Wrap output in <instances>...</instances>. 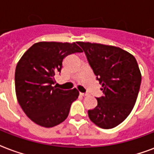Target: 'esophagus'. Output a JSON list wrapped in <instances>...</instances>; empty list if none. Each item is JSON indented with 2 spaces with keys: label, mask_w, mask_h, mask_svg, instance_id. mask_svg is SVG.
Instances as JSON below:
<instances>
[{
  "label": "esophagus",
  "mask_w": 154,
  "mask_h": 154,
  "mask_svg": "<svg viewBox=\"0 0 154 154\" xmlns=\"http://www.w3.org/2000/svg\"><path fill=\"white\" fill-rule=\"evenodd\" d=\"M80 95L82 96V97H85V96L87 95V94H85V93H80Z\"/></svg>",
  "instance_id": "34e87169"
}]
</instances>
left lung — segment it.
<instances>
[{"instance_id":"1","label":"left lung","mask_w":154,"mask_h":154,"mask_svg":"<svg viewBox=\"0 0 154 154\" xmlns=\"http://www.w3.org/2000/svg\"><path fill=\"white\" fill-rule=\"evenodd\" d=\"M89 64L102 85L103 94L98 105L88 111L90 120L99 128H113L131 113L141 82L137 60L114 46L78 42Z\"/></svg>"}]
</instances>
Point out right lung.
Here are the masks:
<instances>
[{
    "label": "right lung",
    "instance_id": "add662e5",
    "mask_svg": "<svg viewBox=\"0 0 154 154\" xmlns=\"http://www.w3.org/2000/svg\"><path fill=\"white\" fill-rule=\"evenodd\" d=\"M77 52L82 50L75 43L39 42L20 59L15 70L16 95L23 111L35 124L51 128L69 116L79 93L76 89L54 86L55 75L61 71L64 59Z\"/></svg>",
    "mask_w": 154,
    "mask_h": 154
}]
</instances>
